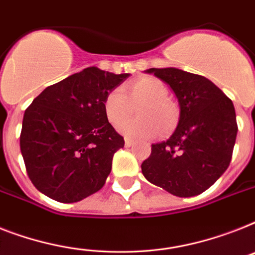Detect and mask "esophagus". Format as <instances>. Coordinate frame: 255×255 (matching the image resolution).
I'll return each instance as SVG.
<instances>
[{
	"label": "esophagus",
	"instance_id": "esophagus-1",
	"mask_svg": "<svg viewBox=\"0 0 255 255\" xmlns=\"http://www.w3.org/2000/svg\"><path fill=\"white\" fill-rule=\"evenodd\" d=\"M133 144H134V141H133V140H131V138H126V140H124V145L127 146V148L132 146Z\"/></svg>",
	"mask_w": 255,
	"mask_h": 255
}]
</instances>
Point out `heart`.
Masks as SVG:
<instances>
[{"label":"heart","instance_id":"1","mask_svg":"<svg viewBox=\"0 0 255 255\" xmlns=\"http://www.w3.org/2000/svg\"><path fill=\"white\" fill-rule=\"evenodd\" d=\"M140 106L136 110L139 118L125 122L131 112V105ZM103 111L106 119L119 126V131L127 137L152 138L157 134H169L177 127L179 110L169 99V89L160 78L146 76L137 78L127 88V95L123 89H113L103 101Z\"/></svg>","mask_w":255,"mask_h":255}]
</instances>
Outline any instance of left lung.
Here are the masks:
<instances>
[{
    "mask_svg": "<svg viewBox=\"0 0 255 255\" xmlns=\"http://www.w3.org/2000/svg\"><path fill=\"white\" fill-rule=\"evenodd\" d=\"M166 82L179 105L177 128L166 141L152 144L141 165L146 181L175 196L206 191L228 169L237 136L235 106L208 78L177 68H150Z\"/></svg>",
    "mask_w": 255,
    "mask_h": 255,
    "instance_id": "1",
    "label": "left lung"
}]
</instances>
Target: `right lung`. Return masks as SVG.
Segmentation results:
<instances>
[{
  "label": "right lung",
  "instance_id": "right-lung-1",
  "mask_svg": "<svg viewBox=\"0 0 255 255\" xmlns=\"http://www.w3.org/2000/svg\"><path fill=\"white\" fill-rule=\"evenodd\" d=\"M128 77L90 67L51 85L32 101L23 115L20 152L39 191L74 203L105 186L124 138L106 119L103 101Z\"/></svg>",
  "mask_w": 255,
  "mask_h": 255
}]
</instances>
